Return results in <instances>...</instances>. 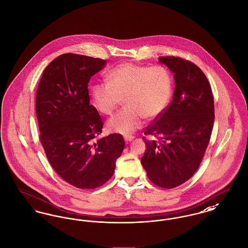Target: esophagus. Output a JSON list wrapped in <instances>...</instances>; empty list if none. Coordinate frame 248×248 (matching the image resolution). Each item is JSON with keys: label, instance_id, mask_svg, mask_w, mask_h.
I'll list each match as a JSON object with an SVG mask.
<instances>
[{"label": "esophagus", "instance_id": "esophagus-1", "mask_svg": "<svg viewBox=\"0 0 248 248\" xmlns=\"http://www.w3.org/2000/svg\"><path fill=\"white\" fill-rule=\"evenodd\" d=\"M133 136H126V137H124V140L126 141V142H131L133 140Z\"/></svg>", "mask_w": 248, "mask_h": 248}]
</instances>
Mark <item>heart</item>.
I'll return each instance as SVG.
<instances>
[{
  "mask_svg": "<svg viewBox=\"0 0 248 248\" xmlns=\"http://www.w3.org/2000/svg\"><path fill=\"white\" fill-rule=\"evenodd\" d=\"M106 83L91 88L95 107L103 115H111L124 101L125 109L107 122L110 132L130 135L139 129L143 118L152 120L162 115L173 94V79L163 66H145L123 63L105 74Z\"/></svg>",
  "mask_w": 248,
  "mask_h": 248,
  "instance_id": "obj_1",
  "label": "heart"
}]
</instances>
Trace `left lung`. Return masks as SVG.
<instances>
[{
	"mask_svg": "<svg viewBox=\"0 0 248 248\" xmlns=\"http://www.w3.org/2000/svg\"><path fill=\"white\" fill-rule=\"evenodd\" d=\"M159 61L173 73L176 87L165 112L145 129L146 152L141 159L150 182L172 189L197 172L215 122L210 83L194 63L175 56Z\"/></svg>",
	"mask_w": 248,
	"mask_h": 248,
	"instance_id": "obj_1",
	"label": "left lung"
}]
</instances>
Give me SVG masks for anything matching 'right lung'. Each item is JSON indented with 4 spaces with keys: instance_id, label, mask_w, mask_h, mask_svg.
Returning a JSON list of instances; mask_svg holds the SVG:
<instances>
[{
    "instance_id": "right-lung-1",
    "label": "right lung",
    "mask_w": 248,
    "mask_h": 248,
    "mask_svg": "<svg viewBox=\"0 0 248 248\" xmlns=\"http://www.w3.org/2000/svg\"><path fill=\"white\" fill-rule=\"evenodd\" d=\"M106 61L75 53L56 57L44 69L35 97L39 139L55 172L80 189H95L114 175L125 141L113 133L99 138L102 120L91 105L90 78Z\"/></svg>"
}]
</instances>
